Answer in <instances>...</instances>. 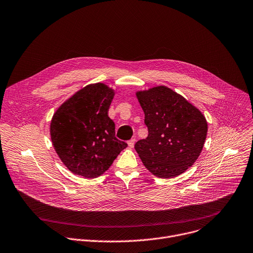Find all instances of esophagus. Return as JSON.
Here are the masks:
<instances>
[{
    "label": "esophagus",
    "mask_w": 253,
    "mask_h": 253,
    "mask_svg": "<svg viewBox=\"0 0 253 253\" xmlns=\"http://www.w3.org/2000/svg\"><path fill=\"white\" fill-rule=\"evenodd\" d=\"M135 141H136V139H135V138L130 139V140L128 141V146H129L130 148H132V147L134 146V144H135Z\"/></svg>",
    "instance_id": "esophagus-1"
}]
</instances>
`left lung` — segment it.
<instances>
[{"instance_id": "8db88e82", "label": "left lung", "mask_w": 253, "mask_h": 253, "mask_svg": "<svg viewBox=\"0 0 253 253\" xmlns=\"http://www.w3.org/2000/svg\"><path fill=\"white\" fill-rule=\"evenodd\" d=\"M148 136L135 150L155 176L171 178L192 167L202 152L208 124L202 112L166 85L139 90Z\"/></svg>"}]
</instances>
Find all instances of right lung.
Returning <instances> with one entry per match:
<instances>
[{"label": "right lung", "mask_w": 253, "mask_h": 253, "mask_svg": "<svg viewBox=\"0 0 253 253\" xmlns=\"http://www.w3.org/2000/svg\"><path fill=\"white\" fill-rule=\"evenodd\" d=\"M115 91L107 84H88L66 100L50 123L53 147L63 165L85 178L103 174L127 143L116 138L108 111Z\"/></svg>", "instance_id": "right-lung-1"}]
</instances>
